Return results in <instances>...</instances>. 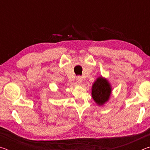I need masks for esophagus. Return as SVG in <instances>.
Masks as SVG:
<instances>
[{
    "label": "esophagus",
    "mask_w": 150,
    "mask_h": 150,
    "mask_svg": "<svg viewBox=\"0 0 150 150\" xmlns=\"http://www.w3.org/2000/svg\"><path fill=\"white\" fill-rule=\"evenodd\" d=\"M83 81V78L81 76H77V82L79 83V84H81Z\"/></svg>",
    "instance_id": "34e87169"
}]
</instances>
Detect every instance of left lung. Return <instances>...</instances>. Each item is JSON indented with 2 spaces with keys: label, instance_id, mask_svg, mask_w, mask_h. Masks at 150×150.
Wrapping results in <instances>:
<instances>
[{
  "label": "left lung",
  "instance_id": "left-lung-1",
  "mask_svg": "<svg viewBox=\"0 0 150 150\" xmlns=\"http://www.w3.org/2000/svg\"><path fill=\"white\" fill-rule=\"evenodd\" d=\"M92 97L98 106H103L108 102L112 93V87L106 78L98 77L92 85Z\"/></svg>",
  "mask_w": 150,
  "mask_h": 150
}]
</instances>
